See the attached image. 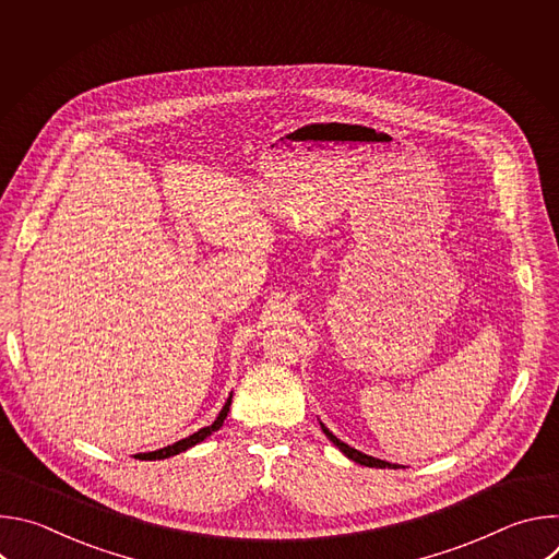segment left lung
<instances>
[{
	"instance_id": "left-lung-1",
	"label": "left lung",
	"mask_w": 559,
	"mask_h": 559,
	"mask_svg": "<svg viewBox=\"0 0 559 559\" xmlns=\"http://www.w3.org/2000/svg\"><path fill=\"white\" fill-rule=\"evenodd\" d=\"M321 427H323V433H325L349 460H354V462H358V464H365V466H376V468H395V464H389V462H384V460H378V457H371V455H367V453H360L358 449H352L349 444L341 442L325 425H321Z\"/></svg>"
}]
</instances>
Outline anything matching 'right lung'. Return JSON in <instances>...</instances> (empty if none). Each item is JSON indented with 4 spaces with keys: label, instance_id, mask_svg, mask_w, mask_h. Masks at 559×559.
<instances>
[{
    "label": "right lung",
    "instance_id": "1",
    "mask_svg": "<svg viewBox=\"0 0 559 559\" xmlns=\"http://www.w3.org/2000/svg\"><path fill=\"white\" fill-rule=\"evenodd\" d=\"M229 405H231V395L227 397V403H225V407L221 409V414H218V418L210 425V427H203V429H199L197 433H192V436H188V438H183V440H179V442H175V444H170V447H164V449H158V451H152V453H136L134 457H139V460H164V457H170V455H177V453H181V451H186V449H190V447H194V444H199L201 440H205L212 431H216V429H221V425H223V420L227 418V412H229Z\"/></svg>",
    "mask_w": 559,
    "mask_h": 559
}]
</instances>
